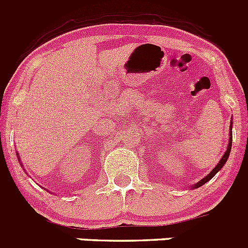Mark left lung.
<instances>
[{"instance_id":"1","label":"left lung","mask_w":248,"mask_h":248,"mask_svg":"<svg viewBox=\"0 0 248 248\" xmlns=\"http://www.w3.org/2000/svg\"><path fill=\"white\" fill-rule=\"evenodd\" d=\"M231 146H232V123H231V124H230V139H229V145H227L226 153H225V154H223V156L221 157V160H220V161H218L217 165H216L214 169H212V171L210 172L209 175H206V176L203 177V179H201V180L199 181V183L195 184V185L192 186V189H198V187L202 186L203 184H206L209 180H211L212 177H214L215 175H216L218 171H220L221 169L223 168V165L226 164L227 159H229L230 153H231Z\"/></svg>"}]
</instances>
